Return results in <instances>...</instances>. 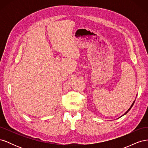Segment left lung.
<instances>
[{"instance_id": "left-lung-1", "label": "left lung", "mask_w": 148, "mask_h": 148, "mask_svg": "<svg viewBox=\"0 0 148 148\" xmlns=\"http://www.w3.org/2000/svg\"><path fill=\"white\" fill-rule=\"evenodd\" d=\"M134 103H135V101H134V102H133V104H132V106H131V107H130V108H129V109H128V110H127V112H125V114H123V115H125V114H127V112H128V111H129V110H130V109H131V108H132V106H133V104H134Z\"/></svg>"}]
</instances>
